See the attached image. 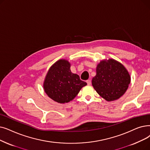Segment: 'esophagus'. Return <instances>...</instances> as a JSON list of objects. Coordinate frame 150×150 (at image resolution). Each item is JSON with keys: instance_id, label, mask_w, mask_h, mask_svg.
<instances>
[{"instance_id": "1", "label": "esophagus", "mask_w": 150, "mask_h": 150, "mask_svg": "<svg viewBox=\"0 0 150 150\" xmlns=\"http://www.w3.org/2000/svg\"><path fill=\"white\" fill-rule=\"evenodd\" d=\"M86 83H87V84H88V85H90V84H91V80H88L86 81Z\"/></svg>"}]
</instances>
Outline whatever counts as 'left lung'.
Returning a JSON list of instances; mask_svg holds the SVG:
<instances>
[{
	"instance_id": "obj_1",
	"label": "left lung",
	"mask_w": 150,
	"mask_h": 150,
	"mask_svg": "<svg viewBox=\"0 0 150 150\" xmlns=\"http://www.w3.org/2000/svg\"><path fill=\"white\" fill-rule=\"evenodd\" d=\"M131 82L127 70L119 62L110 59L102 61L96 68V75L92 84L98 93L107 101L119 99Z\"/></svg>"
}]
</instances>
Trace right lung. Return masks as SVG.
<instances>
[{
  "label": "right lung",
  "instance_id": "1",
  "mask_svg": "<svg viewBox=\"0 0 150 150\" xmlns=\"http://www.w3.org/2000/svg\"><path fill=\"white\" fill-rule=\"evenodd\" d=\"M67 60L57 61L52 66L43 84L45 92L54 101L64 103L72 100L87 83L71 72Z\"/></svg>",
  "mask_w": 150,
  "mask_h": 150
}]
</instances>
